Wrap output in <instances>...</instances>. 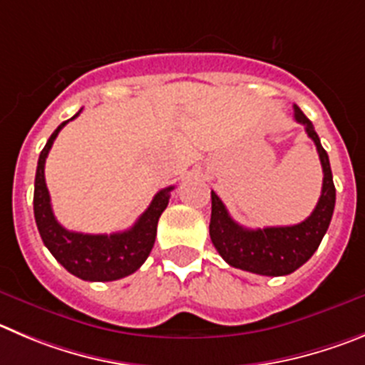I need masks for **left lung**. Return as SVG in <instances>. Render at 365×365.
<instances>
[{"mask_svg":"<svg viewBox=\"0 0 365 365\" xmlns=\"http://www.w3.org/2000/svg\"><path fill=\"white\" fill-rule=\"evenodd\" d=\"M295 120L304 125L308 136L315 142L321 158L322 192L313 212L304 221L290 227H267V229H245L230 217L217 194L210 192L212 214H210L209 232L212 245L230 267L252 274L288 275L315 254L331 221L335 209V185H333L331 167L328 153L321 145V138L313 129L309 118L294 106Z\"/></svg>","mask_w":365,"mask_h":365,"instance_id":"1","label":"left lung"}]
</instances>
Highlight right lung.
Returning <instances> with one entry per match:
<instances>
[{"label":"right lung","mask_w":365,"mask_h":365,"mask_svg":"<svg viewBox=\"0 0 365 365\" xmlns=\"http://www.w3.org/2000/svg\"><path fill=\"white\" fill-rule=\"evenodd\" d=\"M79 113H75L70 120L79 117ZM70 120L63 122L52 133L37 160L36 185H34V216H36L37 230L44 247L75 277L98 282L117 281L138 270L151 254L158 220L165 210L175 187H165L156 192L145 212L136 220L131 229L124 232L83 234L66 230L53 216L50 194L44 182V162L56 136Z\"/></svg>","instance_id":"add662e5"}]
</instances>
